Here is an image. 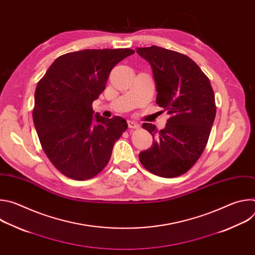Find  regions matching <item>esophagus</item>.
<instances>
[{
	"label": "esophagus",
	"instance_id": "34e87169",
	"mask_svg": "<svg viewBox=\"0 0 255 255\" xmlns=\"http://www.w3.org/2000/svg\"><path fill=\"white\" fill-rule=\"evenodd\" d=\"M127 124H128V127L131 128V129H138L140 126L138 123L134 122V121H131V120H128L127 121Z\"/></svg>",
	"mask_w": 255,
	"mask_h": 255
}]
</instances>
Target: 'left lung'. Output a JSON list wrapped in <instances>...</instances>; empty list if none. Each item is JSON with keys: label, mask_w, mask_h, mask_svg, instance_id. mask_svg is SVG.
Listing matches in <instances>:
<instances>
[{"label": "left lung", "mask_w": 255, "mask_h": 255, "mask_svg": "<svg viewBox=\"0 0 255 255\" xmlns=\"http://www.w3.org/2000/svg\"><path fill=\"white\" fill-rule=\"evenodd\" d=\"M152 69L156 104L169 118L164 129L143 123L152 146L139 153L142 165L162 177L188 171L202 155L216 116L215 96L209 79L189 56L159 46L137 48Z\"/></svg>", "instance_id": "left-lung-1"}]
</instances>
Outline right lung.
<instances>
[{
  "label": "right lung",
  "mask_w": 255,
  "mask_h": 255,
  "mask_svg": "<svg viewBox=\"0 0 255 255\" xmlns=\"http://www.w3.org/2000/svg\"><path fill=\"white\" fill-rule=\"evenodd\" d=\"M134 53L123 49H85L57 57L36 87L33 122L41 146L62 174L77 180L97 175L111 157L128 125L104 118L92 104L105 90L112 68Z\"/></svg>",
  "instance_id": "add662e5"
}]
</instances>
